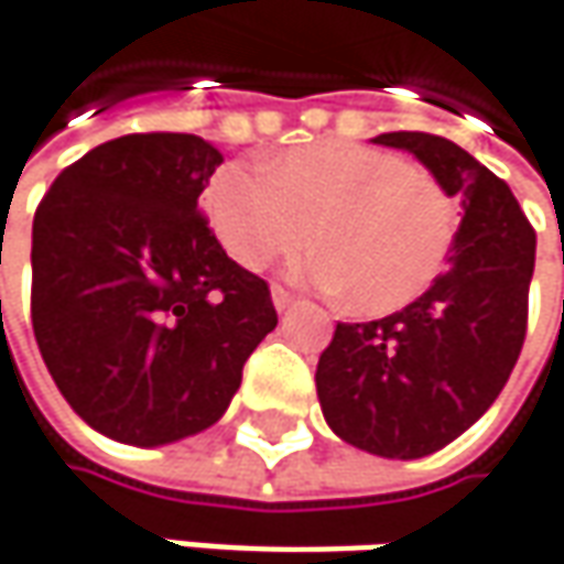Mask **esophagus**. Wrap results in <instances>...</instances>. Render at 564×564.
<instances>
[{"label": "esophagus", "mask_w": 564, "mask_h": 564, "mask_svg": "<svg viewBox=\"0 0 564 564\" xmlns=\"http://www.w3.org/2000/svg\"><path fill=\"white\" fill-rule=\"evenodd\" d=\"M271 300H274L278 312H283V308H290L293 303H296V296H293L286 286H281V283H274V286H271Z\"/></svg>", "instance_id": "1"}]
</instances>
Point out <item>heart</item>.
<instances>
[{
  "label": "heart",
  "mask_w": 564,
  "mask_h": 564,
  "mask_svg": "<svg viewBox=\"0 0 564 564\" xmlns=\"http://www.w3.org/2000/svg\"><path fill=\"white\" fill-rule=\"evenodd\" d=\"M208 214L224 249L249 271L315 236L293 274L347 290L356 312H394L445 271L457 210L438 180L404 158L354 141H322L268 163H227L208 185Z\"/></svg>",
  "instance_id": "1"
}]
</instances>
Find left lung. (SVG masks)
Listing matches in <instances>:
<instances>
[{
	"label": "left lung",
	"mask_w": 564,
	"mask_h": 564,
	"mask_svg": "<svg viewBox=\"0 0 564 564\" xmlns=\"http://www.w3.org/2000/svg\"><path fill=\"white\" fill-rule=\"evenodd\" d=\"M376 144L423 160L464 217L420 300L379 322H337L315 388L344 442L410 460L445 448L499 398L524 347L536 234L511 188L448 138L384 132Z\"/></svg>",
	"instance_id": "8db88e82"
}]
</instances>
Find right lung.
Wrapping results in <instances>:
<instances>
[{
	"instance_id": "1",
	"label": "right lung",
	"mask_w": 564,
	"mask_h": 564,
	"mask_svg": "<svg viewBox=\"0 0 564 564\" xmlns=\"http://www.w3.org/2000/svg\"><path fill=\"white\" fill-rule=\"evenodd\" d=\"M224 163L205 138L135 132L65 166L34 214L31 322L72 410L126 445L224 416L278 325L271 290L198 208Z\"/></svg>"
}]
</instances>
